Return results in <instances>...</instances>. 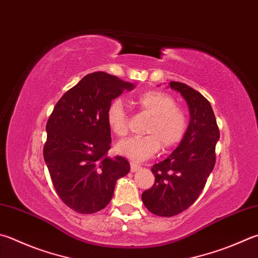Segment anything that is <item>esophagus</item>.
<instances>
[{
    "label": "esophagus",
    "instance_id": "esophagus-1",
    "mask_svg": "<svg viewBox=\"0 0 258 258\" xmlns=\"http://www.w3.org/2000/svg\"><path fill=\"white\" fill-rule=\"evenodd\" d=\"M130 165H131V171H132V172L138 171L140 168H141V166L138 165V163H134V162H131Z\"/></svg>",
    "mask_w": 258,
    "mask_h": 258
}]
</instances>
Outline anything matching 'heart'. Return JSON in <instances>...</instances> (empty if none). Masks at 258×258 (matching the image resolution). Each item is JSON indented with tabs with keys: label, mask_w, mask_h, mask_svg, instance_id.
<instances>
[{
	"label": "heart",
	"mask_w": 258,
	"mask_h": 258,
	"mask_svg": "<svg viewBox=\"0 0 258 258\" xmlns=\"http://www.w3.org/2000/svg\"><path fill=\"white\" fill-rule=\"evenodd\" d=\"M135 102L144 115L150 116L144 130L148 135L119 142L116 151L120 156L134 161H144L153 157L160 145L163 151H168L184 140L188 130V116L184 109L176 106L171 95L160 90H148L140 93ZM106 121L116 137L124 138L127 134V114L119 99H114L109 104Z\"/></svg>",
	"instance_id": "obj_1"
}]
</instances>
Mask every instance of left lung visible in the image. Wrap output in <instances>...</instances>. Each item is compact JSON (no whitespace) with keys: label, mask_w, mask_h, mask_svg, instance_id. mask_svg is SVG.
Segmentation results:
<instances>
[{"label":"left lung","mask_w":258,"mask_h":258,"mask_svg":"<svg viewBox=\"0 0 258 258\" xmlns=\"http://www.w3.org/2000/svg\"><path fill=\"white\" fill-rule=\"evenodd\" d=\"M188 105L190 120L185 138L166 160L153 165L154 184L142 193L150 212L174 217L188 209L202 193L215 165V145L220 138L209 100L185 83L171 81Z\"/></svg>","instance_id":"left-lung-1"}]
</instances>
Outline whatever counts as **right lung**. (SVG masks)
Returning <instances> with one entry per match:
<instances>
[{
  "instance_id": "1",
  "label": "right lung",
  "mask_w": 258,
  "mask_h": 258,
  "mask_svg": "<svg viewBox=\"0 0 258 258\" xmlns=\"http://www.w3.org/2000/svg\"><path fill=\"white\" fill-rule=\"evenodd\" d=\"M133 88L108 73L87 74L64 93L47 120L45 162L59 199L78 213L106 208L117 179L128 174L125 158L108 157L106 111L111 100Z\"/></svg>"
}]
</instances>
